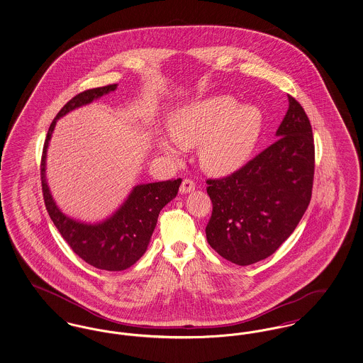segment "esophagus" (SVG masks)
<instances>
[{"mask_svg":"<svg viewBox=\"0 0 363 363\" xmlns=\"http://www.w3.org/2000/svg\"><path fill=\"white\" fill-rule=\"evenodd\" d=\"M196 188V185H194V182L189 179V178H186V179H184L182 181V184H181V188H179V191L182 193V194H186V193H190V191H193Z\"/></svg>","mask_w":363,"mask_h":363,"instance_id":"34e87169","label":"esophagus"}]
</instances>
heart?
I'll return each mask as SVG.
<instances>
[{"label":"heart","instance_id":"heart-1","mask_svg":"<svg viewBox=\"0 0 363 363\" xmlns=\"http://www.w3.org/2000/svg\"><path fill=\"white\" fill-rule=\"evenodd\" d=\"M262 113L253 104H238L230 95H215L179 107L170 114V138H160L162 152L178 157L179 147H200V162L208 173L228 175L252 155L261 130ZM177 143L175 145L173 141Z\"/></svg>","mask_w":363,"mask_h":363}]
</instances>
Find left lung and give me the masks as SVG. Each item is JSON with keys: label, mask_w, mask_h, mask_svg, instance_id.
<instances>
[{"label": "left lung", "mask_w": 363, "mask_h": 363, "mask_svg": "<svg viewBox=\"0 0 363 363\" xmlns=\"http://www.w3.org/2000/svg\"><path fill=\"white\" fill-rule=\"evenodd\" d=\"M277 140L238 172L208 179L207 241L223 259L250 265L293 234L311 203L314 143L305 110L289 95Z\"/></svg>", "instance_id": "8db88e82"}]
</instances>
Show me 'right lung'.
Segmentation results:
<instances>
[{
  "label": "right lung",
  "instance_id": "1",
  "mask_svg": "<svg viewBox=\"0 0 363 363\" xmlns=\"http://www.w3.org/2000/svg\"><path fill=\"white\" fill-rule=\"evenodd\" d=\"M117 89V84L88 89L65 104L52 122L43 147L40 178L46 209L72 250L89 265L104 271H123L147 250L159 212L177 196L182 179L140 184L130 190L118 209L96 223L82 222L64 213L52 199L46 178V157L55 123L70 111L92 104Z\"/></svg>",
  "mask_w": 363,
  "mask_h": 363
}]
</instances>
